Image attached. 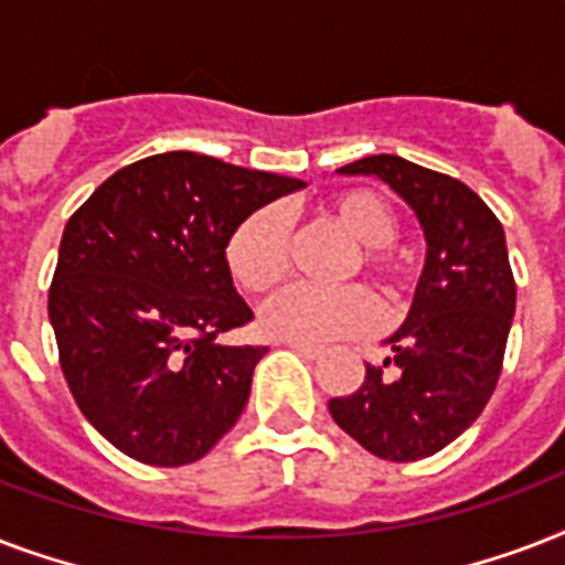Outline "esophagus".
Segmentation results:
<instances>
[{"instance_id":"34e87169","label":"esophagus","mask_w":565,"mask_h":565,"mask_svg":"<svg viewBox=\"0 0 565 565\" xmlns=\"http://www.w3.org/2000/svg\"><path fill=\"white\" fill-rule=\"evenodd\" d=\"M296 354H301L305 361H317V358H322V349L319 345H308V343H287Z\"/></svg>"}]
</instances>
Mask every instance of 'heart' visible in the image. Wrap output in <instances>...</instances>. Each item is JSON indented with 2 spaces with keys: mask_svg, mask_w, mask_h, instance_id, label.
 <instances>
[{
  "mask_svg": "<svg viewBox=\"0 0 565 565\" xmlns=\"http://www.w3.org/2000/svg\"><path fill=\"white\" fill-rule=\"evenodd\" d=\"M322 211L334 216L361 248V269L372 275L381 290L398 296L411 281V255L393 243L398 213L386 195L370 188L340 190L328 195ZM225 266L237 287L266 292L287 273V222L278 207H257L234 225L225 239ZM377 322V305L363 287H287L264 310L260 326L275 340L322 345L343 337H361Z\"/></svg>",
  "mask_w": 565,
  "mask_h": 565,
  "instance_id": "obj_1",
  "label": "heart"
}]
</instances>
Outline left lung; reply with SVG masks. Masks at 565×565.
<instances>
[{"mask_svg":"<svg viewBox=\"0 0 565 565\" xmlns=\"http://www.w3.org/2000/svg\"><path fill=\"white\" fill-rule=\"evenodd\" d=\"M340 172L386 181L428 239L411 317L386 340L393 354L384 366L366 363L352 395L328 402L337 425L366 451L411 463L455 443L499 384L516 310L504 228L463 181L398 154H370Z\"/></svg>","mask_w":565,"mask_h":565,"instance_id":"8db88e82","label":"left lung"}]
</instances>
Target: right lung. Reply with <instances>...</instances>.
<instances>
[{"mask_svg": "<svg viewBox=\"0 0 565 565\" xmlns=\"http://www.w3.org/2000/svg\"><path fill=\"white\" fill-rule=\"evenodd\" d=\"M305 188L195 152H163L102 181L70 216L49 322L78 411L149 466H188L248 402L266 345H225L255 313L225 266L243 216Z\"/></svg>", "mask_w": 565, "mask_h": 565, "instance_id": "1", "label": "right lung"}]
</instances>
